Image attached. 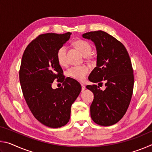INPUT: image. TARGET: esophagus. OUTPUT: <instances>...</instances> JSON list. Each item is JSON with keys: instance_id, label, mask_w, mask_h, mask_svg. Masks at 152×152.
Masks as SVG:
<instances>
[{"instance_id": "34e87169", "label": "esophagus", "mask_w": 152, "mask_h": 152, "mask_svg": "<svg viewBox=\"0 0 152 152\" xmlns=\"http://www.w3.org/2000/svg\"><path fill=\"white\" fill-rule=\"evenodd\" d=\"M81 86H82V91H84V90H85V85H84V84L81 83Z\"/></svg>"}]
</instances>
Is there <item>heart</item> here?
Masks as SVG:
<instances>
[{
	"label": "heart",
	"mask_w": 152,
	"mask_h": 152,
	"mask_svg": "<svg viewBox=\"0 0 152 152\" xmlns=\"http://www.w3.org/2000/svg\"><path fill=\"white\" fill-rule=\"evenodd\" d=\"M73 45L84 56H88L92 51V46L86 41L78 39L74 42ZM67 50L65 46H61L58 49L56 53V58L59 64L61 66H65L67 64L66 58ZM89 58V57H88ZM88 72V68L85 66H73L67 71V75L72 78L82 81L86 78Z\"/></svg>",
	"instance_id": "b5f03b06"
}]
</instances>
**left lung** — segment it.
Masks as SVG:
<instances>
[{
	"instance_id": "obj_1",
	"label": "left lung",
	"mask_w": 152,
	"mask_h": 152,
	"mask_svg": "<svg viewBox=\"0 0 152 152\" xmlns=\"http://www.w3.org/2000/svg\"><path fill=\"white\" fill-rule=\"evenodd\" d=\"M91 40L96 50V67L91 72L89 80L102 84L104 91L96 85H87L94 94L91 105L93 121L101 126L117 123L124 116L132 99L134 76L129 56L121 43L107 33L96 31L82 35Z\"/></svg>"
}]
</instances>
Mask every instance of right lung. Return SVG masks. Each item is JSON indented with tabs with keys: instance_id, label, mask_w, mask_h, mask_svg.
<instances>
[{
	"instance_id": "1",
	"label": "right lung",
	"mask_w": 152,
	"mask_h": 152,
	"mask_svg": "<svg viewBox=\"0 0 152 152\" xmlns=\"http://www.w3.org/2000/svg\"><path fill=\"white\" fill-rule=\"evenodd\" d=\"M71 34L40 35L27 45L22 57L19 80L25 101L33 116L51 128L68 123L72 104L81 92L78 81L64 78L56 58L58 49L68 42ZM56 78L63 82L64 87L52 88Z\"/></svg>"
}]
</instances>
